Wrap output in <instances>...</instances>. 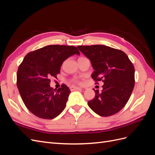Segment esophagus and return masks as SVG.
<instances>
[{"label": "esophagus", "instance_id": "1", "mask_svg": "<svg viewBox=\"0 0 155 155\" xmlns=\"http://www.w3.org/2000/svg\"><path fill=\"white\" fill-rule=\"evenodd\" d=\"M70 91H74L81 90V88L78 87H74V86H71L70 87Z\"/></svg>", "mask_w": 155, "mask_h": 155}]
</instances>
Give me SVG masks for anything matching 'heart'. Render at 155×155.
I'll return each mask as SVG.
<instances>
[{
  "label": "heart",
  "mask_w": 155,
  "mask_h": 155,
  "mask_svg": "<svg viewBox=\"0 0 155 155\" xmlns=\"http://www.w3.org/2000/svg\"><path fill=\"white\" fill-rule=\"evenodd\" d=\"M72 81L73 82H74V83H81L80 80H79L78 79H73Z\"/></svg>",
  "instance_id": "heart-1"
}]
</instances>
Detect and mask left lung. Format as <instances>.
Listing matches in <instances>:
<instances>
[{
    "label": "left lung",
    "mask_w": 155,
    "mask_h": 155,
    "mask_svg": "<svg viewBox=\"0 0 155 155\" xmlns=\"http://www.w3.org/2000/svg\"><path fill=\"white\" fill-rule=\"evenodd\" d=\"M78 48L91 61L94 70L92 78L104 83L101 92L94 90L95 97L88 102V106L101 116L116 114L126 105L133 91L134 65L123 51L109 46H78Z\"/></svg>",
    "instance_id": "left-lung-1"
}]
</instances>
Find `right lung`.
Instances as JSON below:
<instances>
[{
    "label": "right lung",
    "instance_id": "right-lung-1",
    "mask_svg": "<svg viewBox=\"0 0 155 155\" xmlns=\"http://www.w3.org/2000/svg\"><path fill=\"white\" fill-rule=\"evenodd\" d=\"M80 55L74 46L48 45L28 54L18 68L17 85L25 105L31 113L43 119H53L66 107L69 88L64 84L58 90L50 87V78L60 73L67 58Z\"/></svg>",
    "mask_w": 155,
    "mask_h": 155
}]
</instances>
